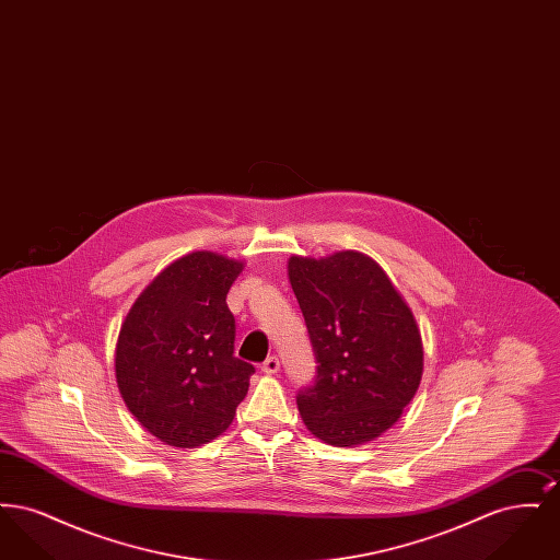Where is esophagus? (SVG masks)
Listing matches in <instances>:
<instances>
[{
  "mask_svg": "<svg viewBox=\"0 0 560 560\" xmlns=\"http://www.w3.org/2000/svg\"><path fill=\"white\" fill-rule=\"evenodd\" d=\"M279 368H281V363H279V359L272 354V357H268L267 361L262 363V372L265 373H277L279 372Z\"/></svg>",
  "mask_w": 560,
  "mask_h": 560,
  "instance_id": "obj_1",
  "label": "esophagus"
}]
</instances>
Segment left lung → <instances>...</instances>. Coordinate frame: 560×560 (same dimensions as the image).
Instances as JSON below:
<instances>
[{
	"label": "left lung",
	"instance_id": "obj_1",
	"mask_svg": "<svg viewBox=\"0 0 560 560\" xmlns=\"http://www.w3.org/2000/svg\"><path fill=\"white\" fill-rule=\"evenodd\" d=\"M288 275L317 359L315 384L295 397L304 424L336 447L373 441L399 420L422 380L409 306L361 252L292 256Z\"/></svg>",
	"mask_w": 560,
	"mask_h": 560
}]
</instances>
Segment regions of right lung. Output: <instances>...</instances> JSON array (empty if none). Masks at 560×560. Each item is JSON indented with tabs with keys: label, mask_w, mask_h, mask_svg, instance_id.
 Returning a JSON list of instances; mask_svg holds the SVG:
<instances>
[{
	"label": "right lung",
	"mask_w": 560,
	"mask_h": 560,
	"mask_svg": "<svg viewBox=\"0 0 560 560\" xmlns=\"http://www.w3.org/2000/svg\"><path fill=\"white\" fill-rule=\"evenodd\" d=\"M243 262L192 252L138 295L115 348L119 393L161 443L192 450L231 427L254 365L233 354L226 293Z\"/></svg>",
	"instance_id": "add662e5"
}]
</instances>
